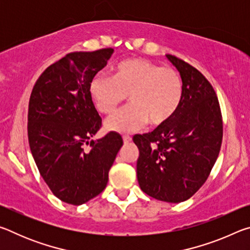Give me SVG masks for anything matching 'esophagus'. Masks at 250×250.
Masks as SVG:
<instances>
[{"instance_id": "esophagus-1", "label": "esophagus", "mask_w": 250, "mask_h": 250, "mask_svg": "<svg viewBox=\"0 0 250 250\" xmlns=\"http://www.w3.org/2000/svg\"><path fill=\"white\" fill-rule=\"evenodd\" d=\"M122 139H124V143L125 145H126V143H129L131 140H132V138L130 137V135H124V137H122Z\"/></svg>"}]
</instances>
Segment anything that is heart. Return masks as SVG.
Instances as JSON below:
<instances>
[{
    "mask_svg": "<svg viewBox=\"0 0 250 250\" xmlns=\"http://www.w3.org/2000/svg\"><path fill=\"white\" fill-rule=\"evenodd\" d=\"M183 91V80L175 69L142 58L122 62L113 77L98 74L89 84L96 108L107 115L128 96L129 107L105 120V129L117 132H133L146 124L152 126L167 124L180 108Z\"/></svg>",
    "mask_w": 250,
    "mask_h": 250,
    "instance_id": "heart-1",
    "label": "heart"
}]
</instances>
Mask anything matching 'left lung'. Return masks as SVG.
<instances>
[{
	"label": "left lung",
	"instance_id": "obj_1",
	"mask_svg": "<svg viewBox=\"0 0 250 250\" xmlns=\"http://www.w3.org/2000/svg\"><path fill=\"white\" fill-rule=\"evenodd\" d=\"M168 61L183 80V99L167 124L133 137L139 149L137 176L155 200L181 203L205 183L223 139L221 108L214 88L196 68L172 55Z\"/></svg>",
	"mask_w": 250,
	"mask_h": 250
}]
</instances>
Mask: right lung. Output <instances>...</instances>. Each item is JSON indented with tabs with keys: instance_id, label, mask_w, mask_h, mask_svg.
I'll list each match as a JSON object with an SVG mask.
<instances>
[{
	"instance_id": "1",
	"label": "right lung",
	"mask_w": 250,
	"mask_h": 250,
	"mask_svg": "<svg viewBox=\"0 0 250 250\" xmlns=\"http://www.w3.org/2000/svg\"><path fill=\"white\" fill-rule=\"evenodd\" d=\"M112 53V48H104L67 54L44 70L29 98L27 133L33 158L54 195L71 205H82L104 191L124 145L116 132L92 140L101 118L89 84Z\"/></svg>"
}]
</instances>
